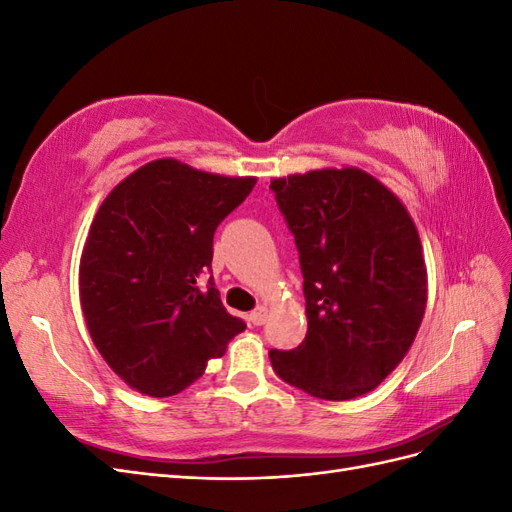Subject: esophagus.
<instances>
[{
	"instance_id": "esophagus-1",
	"label": "esophagus",
	"mask_w": 512,
	"mask_h": 512,
	"mask_svg": "<svg viewBox=\"0 0 512 512\" xmlns=\"http://www.w3.org/2000/svg\"><path fill=\"white\" fill-rule=\"evenodd\" d=\"M250 320H252V324H256V327H260V324H265V320H267V307H256L254 312L250 314Z\"/></svg>"
}]
</instances>
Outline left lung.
Here are the masks:
<instances>
[{"label": "left lung", "mask_w": 512, "mask_h": 512, "mask_svg": "<svg viewBox=\"0 0 512 512\" xmlns=\"http://www.w3.org/2000/svg\"><path fill=\"white\" fill-rule=\"evenodd\" d=\"M299 250L307 335L271 350L290 386L318 399L369 393L410 350L427 305L416 226L399 198L359 168L273 179Z\"/></svg>", "instance_id": "8db88e82"}]
</instances>
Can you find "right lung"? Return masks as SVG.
<instances>
[{
    "instance_id": "1",
    "label": "right lung",
    "mask_w": 512,
    "mask_h": 512,
    "mask_svg": "<svg viewBox=\"0 0 512 512\" xmlns=\"http://www.w3.org/2000/svg\"><path fill=\"white\" fill-rule=\"evenodd\" d=\"M256 185L156 160L104 198L83 247L79 290L91 339L115 374L151 397L203 376L245 329L210 275L215 228Z\"/></svg>"
}]
</instances>
